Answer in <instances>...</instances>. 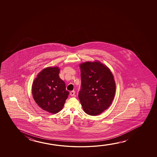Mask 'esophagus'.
<instances>
[{
	"label": "esophagus",
	"mask_w": 157,
	"mask_h": 157,
	"mask_svg": "<svg viewBox=\"0 0 157 157\" xmlns=\"http://www.w3.org/2000/svg\"><path fill=\"white\" fill-rule=\"evenodd\" d=\"M70 95L72 96V97H73V96H74L75 94V90H72L71 92L70 93Z\"/></svg>",
	"instance_id": "34e87169"
}]
</instances>
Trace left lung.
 <instances>
[{
  "label": "left lung",
  "instance_id": "1",
  "mask_svg": "<svg viewBox=\"0 0 157 157\" xmlns=\"http://www.w3.org/2000/svg\"><path fill=\"white\" fill-rule=\"evenodd\" d=\"M80 67L82 85L79 99L86 114L97 116L112 104L116 90L114 77L99 61L83 63Z\"/></svg>",
  "mask_w": 157,
  "mask_h": 157
}]
</instances>
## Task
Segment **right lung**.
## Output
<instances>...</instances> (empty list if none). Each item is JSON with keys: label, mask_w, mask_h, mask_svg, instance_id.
I'll use <instances>...</instances> for the list:
<instances>
[{"label": "right lung", "mask_w": 157, "mask_h": 157, "mask_svg": "<svg viewBox=\"0 0 157 157\" xmlns=\"http://www.w3.org/2000/svg\"><path fill=\"white\" fill-rule=\"evenodd\" d=\"M58 67H48L37 75L32 85V94L42 109L56 114L62 109L69 94L64 82L59 77Z\"/></svg>", "instance_id": "add662e5"}]
</instances>
